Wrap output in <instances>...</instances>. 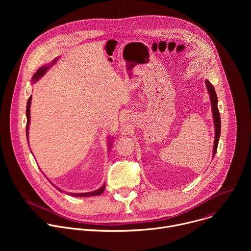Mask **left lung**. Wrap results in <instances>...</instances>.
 <instances>
[{
  "label": "left lung",
  "mask_w": 251,
  "mask_h": 251,
  "mask_svg": "<svg viewBox=\"0 0 251 251\" xmlns=\"http://www.w3.org/2000/svg\"><path fill=\"white\" fill-rule=\"evenodd\" d=\"M205 85H206L207 90L210 95L211 109H212V115H213V119H214V127H216V136H214V145H213V157H214V155H216L217 150H218L219 140H220V136H221V115H220V111L218 108V97H217L216 90H214V87L208 80H205Z\"/></svg>",
  "instance_id": "8db88e82"
}]
</instances>
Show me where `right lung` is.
<instances>
[{
  "mask_svg": "<svg viewBox=\"0 0 251 251\" xmlns=\"http://www.w3.org/2000/svg\"><path fill=\"white\" fill-rule=\"evenodd\" d=\"M56 60V59H55ZM55 60L53 62H55ZM49 66H43L41 67L37 73H35L32 76V81H37L39 78H41L48 70ZM30 101H31V96H29L28 100H27V103H26V128H25V131H26V139H27V143H28V138H27V130H28V125H29V107H30ZM104 189H105V185H103L100 189L94 191V192H91V193H84V194H70L73 197H91V196H99L101 195L103 192H104ZM58 191H60L59 189H57ZM61 192V191H60Z\"/></svg>",
  "mask_w": 251,
  "mask_h": 251,
  "instance_id": "right-lung-1",
  "label": "right lung"
}]
</instances>
